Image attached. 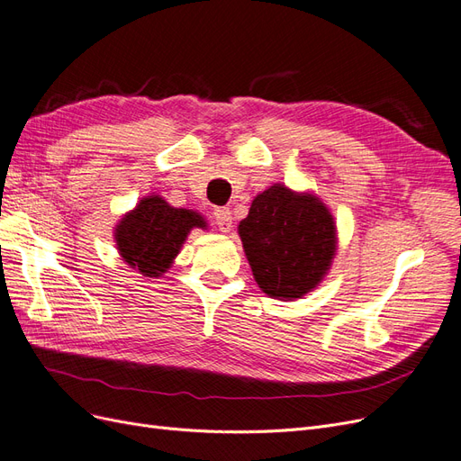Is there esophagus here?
Returning <instances> with one entry per match:
<instances>
[{
  "mask_svg": "<svg viewBox=\"0 0 461 461\" xmlns=\"http://www.w3.org/2000/svg\"><path fill=\"white\" fill-rule=\"evenodd\" d=\"M212 216H214V224L220 231L231 230V211L226 209V206H218V209H214Z\"/></svg>",
  "mask_w": 461,
  "mask_h": 461,
  "instance_id": "esophagus-1",
  "label": "esophagus"
}]
</instances>
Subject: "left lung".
<instances>
[{"instance_id":"1","label":"left lung","mask_w":461,"mask_h":461,"mask_svg":"<svg viewBox=\"0 0 461 461\" xmlns=\"http://www.w3.org/2000/svg\"><path fill=\"white\" fill-rule=\"evenodd\" d=\"M240 237L258 287L279 301L301 299L328 274L337 252L333 216L312 193L274 184L252 201Z\"/></svg>"}]
</instances>
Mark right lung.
Listing matches in <instances>:
<instances>
[{
	"label": "right lung",
	"instance_id": "add662e5",
	"mask_svg": "<svg viewBox=\"0 0 461 461\" xmlns=\"http://www.w3.org/2000/svg\"><path fill=\"white\" fill-rule=\"evenodd\" d=\"M193 228H206L199 212L174 209L162 197L149 195L118 221L114 241L130 268L158 277L170 268Z\"/></svg>",
	"mask_w": 461,
	"mask_h": 461
}]
</instances>
